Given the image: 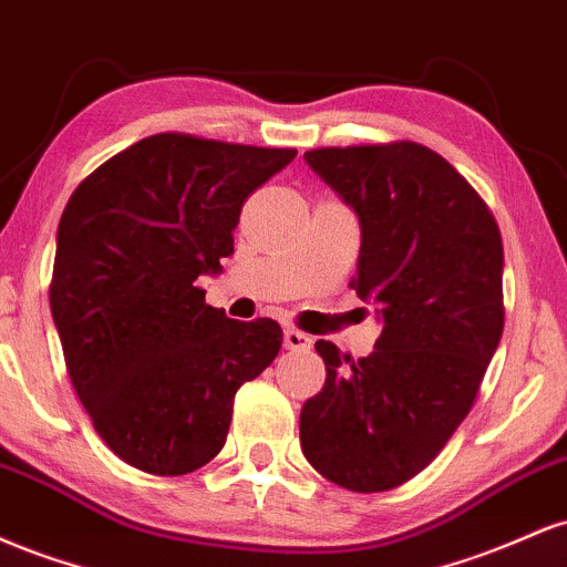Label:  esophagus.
<instances>
[{
	"instance_id": "34e87169",
	"label": "esophagus",
	"mask_w": 567,
	"mask_h": 567,
	"mask_svg": "<svg viewBox=\"0 0 567 567\" xmlns=\"http://www.w3.org/2000/svg\"><path fill=\"white\" fill-rule=\"evenodd\" d=\"M282 343H285V349H290V351H306L311 347V338L301 333V330L288 328L282 336Z\"/></svg>"
}]
</instances>
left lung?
Wrapping results in <instances>:
<instances>
[{
	"label": "left lung",
	"mask_w": 567,
	"mask_h": 567,
	"mask_svg": "<svg viewBox=\"0 0 567 567\" xmlns=\"http://www.w3.org/2000/svg\"><path fill=\"white\" fill-rule=\"evenodd\" d=\"M360 218L349 282L383 330L362 360L317 341L328 379L301 408V451L330 483L381 493L426 470L466 419L504 333V245L447 159L413 141L303 154Z\"/></svg>",
	"instance_id": "1"
}]
</instances>
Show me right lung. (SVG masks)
<instances>
[{
  "label": "right lung",
  "mask_w": 567,
  "mask_h": 567,
  "mask_svg": "<svg viewBox=\"0 0 567 567\" xmlns=\"http://www.w3.org/2000/svg\"><path fill=\"white\" fill-rule=\"evenodd\" d=\"M292 157L157 133L71 194L50 309L76 396L135 470L175 477L216 458L237 389L279 354L275 320H229L205 303L197 277L218 275L245 199Z\"/></svg>",
  "instance_id": "add662e5"
}]
</instances>
